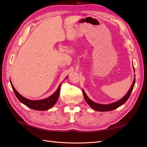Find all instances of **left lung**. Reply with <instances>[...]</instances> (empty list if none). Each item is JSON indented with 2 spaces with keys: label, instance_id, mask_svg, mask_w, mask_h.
I'll list each match as a JSON object with an SVG mask.
<instances>
[{
  "label": "left lung",
  "instance_id": "left-lung-1",
  "mask_svg": "<svg viewBox=\"0 0 147 147\" xmlns=\"http://www.w3.org/2000/svg\"><path fill=\"white\" fill-rule=\"evenodd\" d=\"M135 78L134 79L133 85H131V86L129 90L128 91V92L126 93V95L124 96V97L122 98L121 100H118L114 103H112V104H107V105L100 104H97V103L93 102L88 97V96H87L85 92H84V90H83V96H84V98H85V99L86 102L88 103L90 107H91L93 109H94L95 111H110L114 110V109L118 108L119 107H120L121 105L124 104V103L127 101V100L128 99V98L129 97V96L131 95V92H132V90L133 89L134 85H135Z\"/></svg>",
  "mask_w": 147,
  "mask_h": 147
}]
</instances>
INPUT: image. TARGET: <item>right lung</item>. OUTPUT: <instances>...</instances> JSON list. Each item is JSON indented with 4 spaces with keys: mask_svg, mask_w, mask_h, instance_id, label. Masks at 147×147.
I'll return each mask as SVG.
<instances>
[{
    "mask_svg": "<svg viewBox=\"0 0 147 147\" xmlns=\"http://www.w3.org/2000/svg\"><path fill=\"white\" fill-rule=\"evenodd\" d=\"M11 82V81H10ZM11 84L12 88L13 91L14 92V94L16 96L18 99L20 100L21 103H23V104L26 105L30 109H34V110L36 111H46L48 109L52 108L54 106L56 102H57V99L59 98V93H60V89H61V83L59 85L57 90H56V92L52 95L49 97L45 98L43 100H31L27 99L26 98L23 97V96H21L20 93H19L16 90H15L14 87Z\"/></svg>",
    "mask_w": 147,
    "mask_h": 147,
    "instance_id": "right-lung-1",
    "label": "right lung"
}]
</instances>
